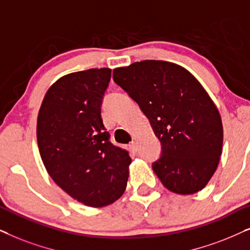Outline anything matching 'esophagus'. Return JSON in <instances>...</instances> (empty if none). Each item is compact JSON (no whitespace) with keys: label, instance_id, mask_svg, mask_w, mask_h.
Wrapping results in <instances>:
<instances>
[{"label":"esophagus","instance_id":"34e87169","mask_svg":"<svg viewBox=\"0 0 250 250\" xmlns=\"http://www.w3.org/2000/svg\"><path fill=\"white\" fill-rule=\"evenodd\" d=\"M129 147H130V149H131V152L132 153H136L137 152V143L136 142H132L130 145H129Z\"/></svg>","mask_w":250,"mask_h":250}]
</instances>
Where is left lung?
Here are the masks:
<instances>
[{"label":"left lung","mask_w":250,"mask_h":250,"mask_svg":"<svg viewBox=\"0 0 250 250\" xmlns=\"http://www.w3.org/2000/svg\"><path fill=\"white\" fill-rule=\"evenodd\" d=\"M113 80L139 105L161 143L152 164L160 181L177 194H193L217 169L223 125L200 82L182 66L143 61L113 71Z\"/></svg>","instance_id":"left-lung-1"}]
</instances>
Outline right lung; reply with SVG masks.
Instances as JSON below:
<instances>
[{
  "label": "right lung",
  "mask_w": 250,
  "mask_h": 250,
  "mask_svg": "<svg viewBox=\"0 0 250 250\" xmlns=\"http://www.w3.org/2000/svg\"><path fill=\"white\" fill-rule=\"evenodd\" d=\"M111 73L91 68L57 80L43 98L36 125L40 154L50 177L90 207L121 197L131 164L128 151L109 142L101 115Z\"/></svg>",
  "instance_id": "1"
}]
</instances>
